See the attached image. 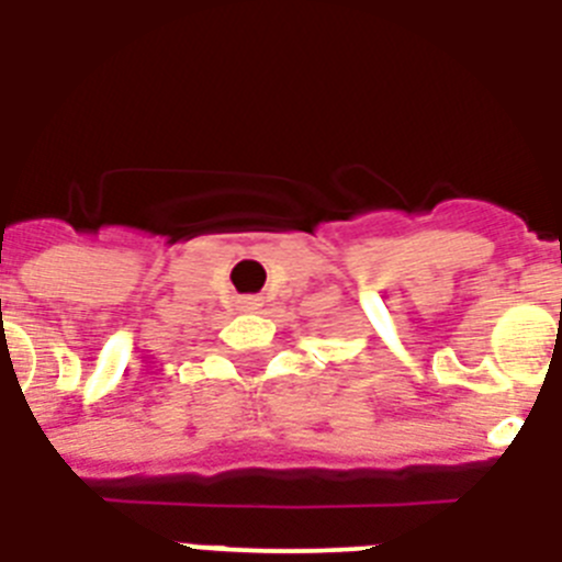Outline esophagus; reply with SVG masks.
<instances>
[{
    "label": "esophagus",
    "instance_id": "1",
    "mask_svg": "<svg viewBox=\"0 0 562 562\" xmlns=\"http://www.w3.org/2000/svg\"><path fill=\"white\" fill-rule=\"evenodd\" d=\"M259 305V300H254V296H250V300H245V308H257Z\"/></svg>",
    "mask_w": 562,
    "mask_h": 562
}]
</instances>
